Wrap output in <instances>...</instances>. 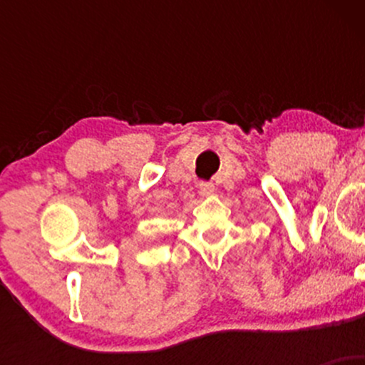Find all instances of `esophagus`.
<instances>
[{
  "instance_id": "34e87169",
  "label": "esophagus",
  "mask_w": 365,
  "mask_h": 365,
  "mask_svg": "<svg viewBox=\"0 0 365 365\" xmlns=\"http://www.w3.org/2000/svg\"><path fill=\"white\" fill-rule=\"evenodd\" d=\"M199 194L202 197H209L215 194V185L211 182H200L199 183Z\"/></svg>"
}]
</instances>
